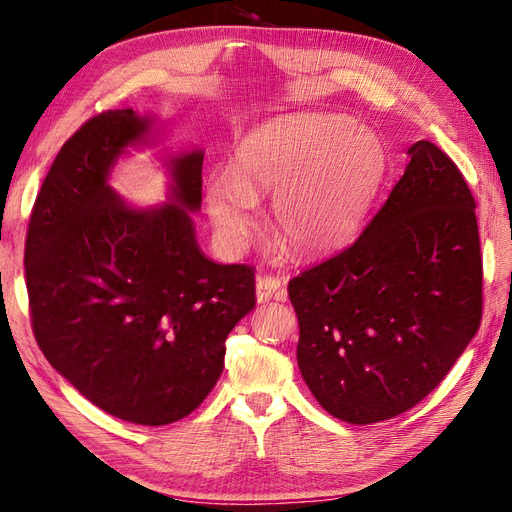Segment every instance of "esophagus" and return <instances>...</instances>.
<instances>
[{
  "instance_id": "obj_1",
  "label": "esophagus",
  "mask_w": 512,
  "mask_h": 512,
  "mask_svg": "<svg viewBox=\"0 0 512 512\" xmlns=\"http://www.w3.org/2000/svg\"><path fill=\"white\" fill-rule=\"evenodd\" d=\"M255 294H257V303H270L272 299H286V288L282 286V282L278 278L272 276H259L257 278V286H255Z\"/></svg>"
}]
</instances>
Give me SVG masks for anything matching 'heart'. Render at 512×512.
Returning a JSON list of instances; mask_svg holds the SVG:
<instances>
[{
	"label": "heart",
	"mask_w": 512,
	"mask_h": 512,
	"mask_svg": "<svg viewBox=\"0 0 512 512\" xmlns=\"http://www.w3.org/2000/svg\"><path fill=\"white\" fill-rule=\"evenodd\" d=\"M384 166L380 139L351 120L284 116L251 130L238 143L230 172L207 176L203 195L226 249H245L257 224V197L276 193L280 238L294 253L319 255L359 226Z\"/></svg>",
	"instance_id": "b5f03b06"
}]
</instances>
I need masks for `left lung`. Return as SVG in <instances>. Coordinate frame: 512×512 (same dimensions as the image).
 <instances>
[{
	"label": "left lung",
	"instance_id": "1",
	"mask_svg": "<svg viewBox=\"0 0 512 512\" xmlns=\"http://www.w3.org/2000/svg\"><path fill=\"white\" fill-rule=\"evenodd\" d=\"M365 232L288 284L297 363L336 419L409 411L463 355L481 321L475 201L452 159L417 141Z\"/></svg>",
	"mask_w": 512,
	"mask_h": 512
}]
</instances>
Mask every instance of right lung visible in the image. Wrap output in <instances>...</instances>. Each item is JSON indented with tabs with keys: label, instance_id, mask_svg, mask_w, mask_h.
<instances>
[{
	"label": "right lung",
	"instance_id": "obj_1",
	"mask_svg": "<svg viewBox=\"0 0 512 512\" xmlns=\"http://www.w3.org/2000/svg\"><path fill=\"white\" fill-rule=\"evenodd\" d=\"M161 126L134 110L91 118L45 176L24 249L45 359L95 407L151 427L201 405L255 307L253 267L215 263L197 242L203 149L164 155L166 203L132 205L110 184Z\"/></svg>",
	"mask_w": 512,
	"mask_h": 512
}]
</instances>
